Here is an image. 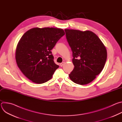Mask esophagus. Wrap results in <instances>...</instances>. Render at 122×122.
Wrapping results in <instances>:
<instances>
[{"instance_id": "34e87169", "label": "esophagus", "mask_w": 122, "mask_h": 122, "mask_svg": "<svg viewBox=\"0 0 122 122\" xmlns=\"http://www.w3.org/2000/svg\"><path fill=\"white\" fill-rule=\"evenodd\" d=\"M64 64H65V62H62L60 64V65L61 66H62Z\"/></svg>"}]
</instances>
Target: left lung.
<instances>
[{
  "mask_svg": "<svg viewBox=\"0 0 122 122\" xmlns=\"http://www.w3.org/2000/svg\"><path fill=\"white\" fill-rule=\"evenodd\" d=\"M65 31L72 51L74 66L69 77L78 84L89 83L103 70L107 57L106 48L97 35L91 31L68 29Z\"/></svg>",
  "mask_w": 122,
  "mask_h": 122,
  "instance_id": "left-lung-1",
  "label": "left lung"
}]
</instances>
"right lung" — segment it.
I'll return each instance as SVG.
<instances>
[{
    "mask_svg": "<svg viewBox=\"0 0 122 122\" xmlns=\"http://www.w3.org/2000/svg\"><path fill=\"white\" fill-rule=\"evenodd\" d=\"M65 34L61 28L35 27L23 35L16 47L15 59L25 77L38 84L52 78L59 66L55 63L51 51Z\"/></svg>",
    "mask_w": 122,
    "mask_h": 122,
    "instance_id": "right-lung-1",
    "label": "right lung"
}]
</instances>
